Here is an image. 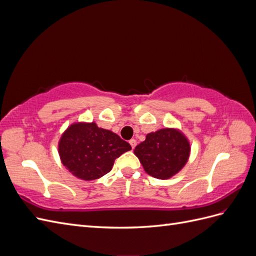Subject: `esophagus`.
<instances>
[{
  "mask_svg": "<svg viewBox=\"0 0 256 256\" xmlns=\"http://www.w3.org/2000/svg\"><path fill=\"white\" fill-rule=\"evenodd\" d=\"M129 144L131 145V147H132V150H134V147L136 146V141L134 140V138H131V140L129 141Z\"/></svg>",
  "mask_w": 256,
  "mask_h": 256,
  "instance_id": "obj_1",
  "label": "esophagus"
}]
</instances>
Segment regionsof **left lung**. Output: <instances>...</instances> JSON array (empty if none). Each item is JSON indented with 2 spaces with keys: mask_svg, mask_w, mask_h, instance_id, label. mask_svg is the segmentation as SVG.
Returning a JSON list of instances; mask_svg holds the SVG:
<instances>
[{
  "mask_svg": "<svg viewBox=\"0 0 256 256\" xmlns=\"http://www.w3.org/2000/svg\"><path fill=\"white\" fill-rule=\"evenodd\" d=\"M190 150L188 138L180 130L164 128L147 134L134 152L147 174L168 180L187 164Z\"/></svg>",
  "mask_w": 256,
  "mask_h": 256,
  "instance_id": "1",
  "label": "left lung"
}]
</instances>
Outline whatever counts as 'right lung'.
<instances>
[{
	"label": "right lung",
	"mask_w": 256,
	"mask_h": 256,
	"mask_svg": "<svg viewBox=\"0 0 256 256\" xmlns=\"http://www.w3.org/2000/svg\"><path fill=\"white\" fill-rule=\"evenodd\" d=\"M130 150L129 143L94 122L72 124L58 141L62 164L72 175L88 182L109 173L115 159Z\"/></svg>",
	"instance_id": "right-lung-1"
}]
</instances>
